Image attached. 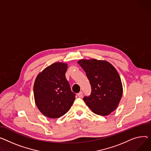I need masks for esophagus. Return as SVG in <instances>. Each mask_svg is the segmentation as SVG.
Segmentation results:
<instances>
[{
    "label": "esophagus",
    "instance_id": "1",
    "mask_svg": "<svg viewBox=\"0 0 151 151\" xmlns=\"http://www.w3.org/2000/svg\"><path fill=\"white\" fill-rule=\"evenodd\" d=\"M78 96L79 97V98H82L83 96V92H80L79 93H78Z\"/></svg>",
    "mask_w": 151,
    "mask_h": 151
}]
</instances>
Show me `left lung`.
Listing matches in <instances>:
<instances>
[{
    "mask_svg": "<svg viewBox=\"0 0 151 151\" xmlns=\"http://www.w3.org/2000/svg\"><path fill=\"white\" fill-rule=\"evenodd\" d=\"M89 80L92 91L83 100L95 114L109 115L116 109L123 95L121 78L115 67L105 61L95 59L78 62Z\"/></svg>",
    "mask_w": 151,
    "mask_h": 151,
    "instance_id": "1",
    "label": "left lung"
}]
</instances>
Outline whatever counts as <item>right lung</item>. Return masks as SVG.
<instances>
[{
	"label": "right lung",
	"mask_w": 151,
	"mask_h": 151,
	"mask_svg": "<svg viewBox=\"0 0 151 151\" xmlns=\"http://www.w3.org/2000/svg\"><path fill=\"white\" fill-rule=\"evenodd\" d=\"M67 64L56 63L45 68L36 77L33 92L40 111L50 118L66 114L73 104L76 94L65 78Z\"/></svg>",
	"instance_id": "1"
}]
</instances>
